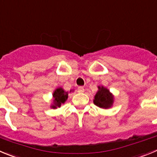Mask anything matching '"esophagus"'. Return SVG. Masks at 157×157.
<instances>
[{
	"mask_svg": "<svg viewBox=\"0 0 157 157\" xmlns=\"http://www.w3.org/2000/svg\"><path fill=\"white\" fill-rule=\"evenodd\" d=\"M84 91V88L83 87H78L77 88V92L79 93H83Z\"/></svg>",
	"mask_w": 157,
	"mask_h": 157,
	"instance_id": "obj_1",
	"label": "esophagus"
}]
</instances>
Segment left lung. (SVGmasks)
<instances>
[{
	"instance_id": "8db88e82",
	"label": "left lung",
	"mask_w": 157,
	"mask_h": 157,
	"mask_svg": "<svg viewBox=\"0 0 157 157\" xmlns=\"http://www.w3.org/2000/svg\"><path fill=\"white\" fill-rule=\"evenodd\" d=\"M99 90L94 95V105L100 108L107 109L112 105L113 96L110 94L109 91L103 87H98Z\"/></svg>"
}]
</instances>
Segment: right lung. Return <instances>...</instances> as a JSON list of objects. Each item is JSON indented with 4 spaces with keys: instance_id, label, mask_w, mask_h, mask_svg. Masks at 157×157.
Here are the masks:
<instances>
[{
    "instance_id": "right-lung-1",
    "label": "right lung",
    "mask_w": 157,
    "mask_h": 157,
    "mask_svg": "<svg viewBox=\"0 0 157 157\" xmlns=\"http://www.w3.org/2000/svg\"><path fill=\"white\" fill-rule=\"evenodd\" d=\"M53 97H54L55 101V105H53V108H56V106H60L62 104L65 102L68 98V93L65 92L63 89L57 88L55 91L54 94H53Z\"/></svg>"
}]
</instances>
